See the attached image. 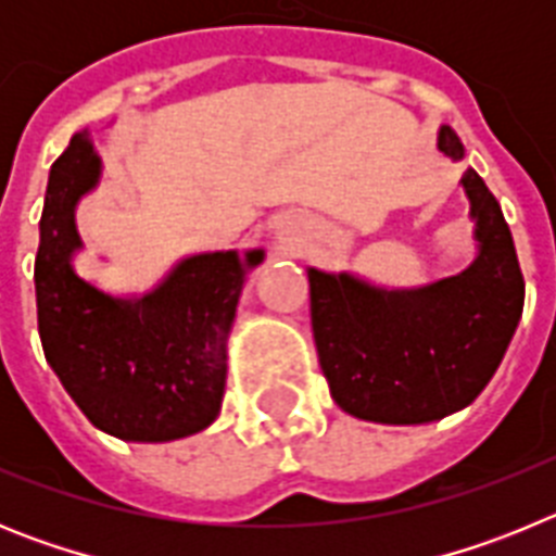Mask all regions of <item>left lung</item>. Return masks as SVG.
<instances>
[{
    "label": "left lung",
    "instance_id": "8db88e82",
    "mask_svg": "<svg viewBox=\"0 0 556 556\" xmlns=\"http://www.w3.org/2000/svg\"><path fill=\"white\" fill-rule=\"evenodd\" d=\"M440 150L462 159L451 127ZM462 186L481 253L465 273L412 292H384L351 275L308 269L312 331L323 376L348 415L376 424H429L479 395L518 328L523 273L509 225L484 180Z\"/></svg>",
    "mask_w": 556,
    "mask_h": 556
}]
</instances>
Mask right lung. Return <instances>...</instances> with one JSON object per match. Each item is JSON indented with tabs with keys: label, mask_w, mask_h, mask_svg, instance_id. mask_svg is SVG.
<instances>
[{
	"label": "right lung",
	"mask_w": 556,
	"mask_h": 556,
	"mask_svg": "<svg viewBox=\"0 0 556 556\" xmlns=\"http://www.w3.org/2000/svg\"><path fill=\"white\" fill-rule=\"evenodd\" d=\"M100 178L86 132L52 164L36 255L38 333L43 356L83 415L105 434L166 443L194 434L223 404L225 337L236 314L244 262L228 253L191 255L155 292L116 301L80 281L68 264L80 248L75 205Z\"/></svg>",
	"instance_id": "add662e5"
}]
</instances>
